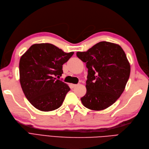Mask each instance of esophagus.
<instances>
[{
    "instance_id": "1",
    "label": "esophagus",
    "mask_w": 149,
    "mask_h": 149,
    "mask_svg": "<svg viewBox=\"0 0 149 149\" xmlns=\"http://www.w3.org/2000/svg\"><path fill=\"white\" fill-rule=\"evenodd\" d=\"M78 86V84H71V86L72 88H74L76 86Z\"/></svg>"
}]
</instances>
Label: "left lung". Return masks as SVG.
<instances>
[{
    "label": "left lung",
    "instance_id": "1",
    "mask_svg": "<svg viewBox=\"0 0 149 149\" xmlns=\"http://www.w3.org/2000/svg\"><path fill=\"white\" fill-rule=\"evenodd\" d=\"M86 64V93L81 98L88 109L101 111L109 107L123 93L129 79L130 66L119 45L101 42L88 51L77 52Z\"/></svg>",
    "mask_w": 149,
    "mask_h": 149
}]
</instances>
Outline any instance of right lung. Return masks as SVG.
Wrapping results in <instances>:
<instances>
[{"label": "right lung", "mask_w": 149, "mask_h": 149, "mask_svg": "<svg viewBox=\"0 0 149 149\" xmlns=\"http://www.w3.org/2000/svg\"><path fill=\"white\" fill-rule=\"evenodd\" d=\"M73 54L50 43H37L21 56V87L26 99L37 109L52 111L61 106L70 88L56 77L61 76L63 65Z\"/></svg>", "instance_id": "1"}]
</instances>
